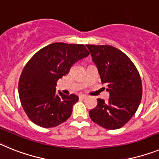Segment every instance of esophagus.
Returning a JSON list of instances; mask_svg holds the SVG:
<instances>
[{
    "mask_svg": "<svg viewBox=\"0 0 159 159\" xmlns=\"http://www.w3.org/2000/svg\"><path fill=\"white\" fill-rule=\"evenodd\" d=\"M80 98H87V95H85V94H81L80 95Z\"/></svg>",
    "mask_w": 159,
    "mask_h": 159,
    "instance_id": "34e87169",
    "label": "esophagus"
}]
</instances>
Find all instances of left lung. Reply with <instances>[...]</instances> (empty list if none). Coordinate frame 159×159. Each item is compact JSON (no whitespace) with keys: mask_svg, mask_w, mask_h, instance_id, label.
I'll list each match as a JSON object with an SVG mask.
<instances>
[{"mask_svg":"<svg viewBox=\"0 0 159 159\" xmlns=\"http://www.w3.org/2000/svg\"><path fill=\"white\" fill-rule=\"evenodd\" d=\"M96 65L102 83L110 93L108 101L98 99L89 110L92 121L103 128L122 127L137 111L143 95L140 75L132 61L111 45H86Z\"/></svg>","mask_w":159,"mask_h":159,"instance_id":"1","label":"left lung"}]
</instances>
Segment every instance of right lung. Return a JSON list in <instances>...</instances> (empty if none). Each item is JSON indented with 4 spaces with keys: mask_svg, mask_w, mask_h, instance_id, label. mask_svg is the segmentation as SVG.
Wrapping results in <instances>:
<instances>
[{
    "mask_svg": "<svg viewBox=\"0 0 159 159\" xmlns=\"http://www.w3.org/2000/svg\"><path fill=\"white\" fill-rule=\"evenodd\" d=\"M89 54L84 45L56 42L32 57L20 74L18 93L25 112L34 123L51 128L70 118L78 96L57 93V81Z\"/></svg>",
    "mask_w": 159,
    "mask_h": 159,
    "instance_id": "add662e5",
    "label": "right lung"
}]
</instances>
